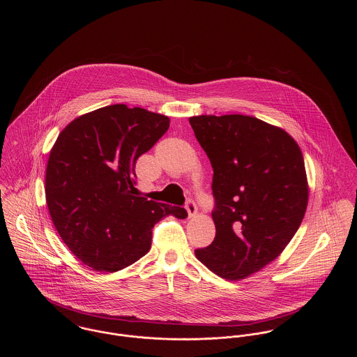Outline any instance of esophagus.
<instances>
[{
    "label": "esophagus",
    "instance_id": "obj_1",
    "mask_svg": "<svg viewBox=\"0 0 357 357\" xmlns=\"http://www.w3.org/2000/svg\"><path fill=\"white\" fill-rule=\"evenodd\" d=\"M186 208L187 214H188V218H192V217H195V214H197L198 208H197V204H194L191 199L187 202Z\"/></svg>",
    "mask_w": 357,
    "mask_h": 357
}]
</instances>
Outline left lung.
<instances>
[{"label": "left lung", "instance_id": "left-lung-1", "mask_svg": "<svg viewBox=\"0 0 357 357\" xmlns=\"http://www.w3.org/2000/svg\"><path fill=\"white\" fill-rule=\"evenodd\" d=\"M188 121L214 171L215 238L195 257L222 278L245 280L284 252L304 220V156L285 130L253 116Z\"/></svg>", "mask_w": 357, "mask_h": 357}]
</instances>
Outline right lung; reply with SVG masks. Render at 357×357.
<instances>
[{
  "label": "right lung",
  "mask_w": 357,
  "mask_h": 357,
  "mask_svg": "<svg viewBox=\"0 0 357 357\" xmlns=\"http://www.w3.org/2000/svg\"><path fill=\"white\" fill-rule=\"evenodd\" d=\"M170 119L140 107L107 105L60 132L45 171V198L59 236L88 268L114 273L151 248L153 225L185 220L182 207L139 197L135 163L165 135Z\"/></svg>",
  "instance_id": "right-lung-1"
}]
</instances>
